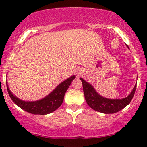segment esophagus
<instances>
[{"label":"esophagus","mask_w":147,"mask_h":147,"mask_svg":"<svg viewBox=\"0 0 147 147\" xmlns=\"http://www.w3.org/2000/svg\"><path fill=\"white\" fill-rule=\"evenodd\" d=\"M76 74L78 76H80V75H82V70H80H80H78V72H77Z\"/></svg>","instance_id":"1"}]
</instances>
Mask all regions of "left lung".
I'll list each match as a JSON object with an SVG mask.
<instances>
[{"label": "left lung", "instance_id": "8db88e82", "mask_svg": "<svg viewBox=\"0 0 147 147\" xmlns=\"http://www.w3.org/2000/svg\"><path fill=\"white\" fill-rule=\"evenodd\" d=\"M128 47V45H127ZM129 48V47H128ZM82 82L84 98L87 105L97 112L104 114H113L121 110L130 103L135 93L137 84L127 97L123 99H108L100 95L93 86L80 78Z\"/></svg>", "mask_w": 147, "mask_h": 147}]
</instances>
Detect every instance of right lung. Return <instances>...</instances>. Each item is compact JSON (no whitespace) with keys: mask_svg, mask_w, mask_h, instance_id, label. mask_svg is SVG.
I'll return each mask as SVG.
<instances>
[{"mask_svg":"<svg viewBox=\"0 0 147 147\" xmlns=\"http://www.w3.org/2000/svg\"><path fill=\"white\" fill-rule=\"evenodd\" d=\"M75 78V75L69 77L59 84V85H57L48 95L37 101H23L18 98L10 90L8 82H6L7 90L11 100L22 109L33 115H45L54 112L61 106L64 100L65 92Z\"/></svg>","mask_w":147,"mask_h":147,"instance_id":"add662e5","label":"right lung"}]
</instances>
